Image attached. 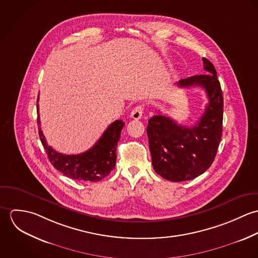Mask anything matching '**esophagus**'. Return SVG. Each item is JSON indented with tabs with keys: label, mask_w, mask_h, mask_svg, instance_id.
<instances>
[{
	"label": "esophagus",
	"mask_w": 258,
	"mask_h": 258,
	"mask_svg": "<svg viewBox=\"0 0 258 258\" xmlns=\"http://www.w3.org/2000/svg\"><path fill=\"white\" fill-rule=\"evenodd\" d=\"M143 113H144V108L142 106H137V107H135L133 110L131 111L130 117L132 119H134V120H139L143 116Z\"/></svg>",
	"instance_id": "obj_1"
}]
</instances>
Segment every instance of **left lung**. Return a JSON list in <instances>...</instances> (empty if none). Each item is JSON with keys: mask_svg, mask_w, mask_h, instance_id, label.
I'll use <instances>...</instances> for the list:
<instances>
[{"mask_svg": "<svg viewBox=\"0 0 258 258\" xmlns=\"http://www.w3.org/2000/svg\"><path fill=\"white\" fill-rule=\"evenodd\" d=\"M207 74L177 82L182 88L200 86L209 103L200 121L192 127L179 125L160 113L149 119L147 135L155 172L172 182L189 181L205 173L213 164L222 132L223 97L214 64L203 57Z\"/></svg>", "mask_w": 258, "mask_h": 258, "instance_id": "obj_1", "label": "left lung"}]
</instances>
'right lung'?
Masks as SVG:
<instances>
[{
	"mask_svg": "<svg viewBox=\"0 0 258 258\" xmlns=\"http://www.w3.org/2000/svg\"><path fill=\"white\" fill-rule=\"evenodd\" d=\"M38 102V96H37ZM38 135L49 162L64 176L81 182H99L108 176L115 168L116 147L120 139L124 122L116 120L111 123L100 139L88 151L78 155H66L58 153L46 144L45 138L39 127L38 104H37Z\"/></svg>",
	"mask_w": 258,
	"mask_h": 258,
	"instance_id": "right-lung-1",
	"label": "right lung"
}]
</instances>
